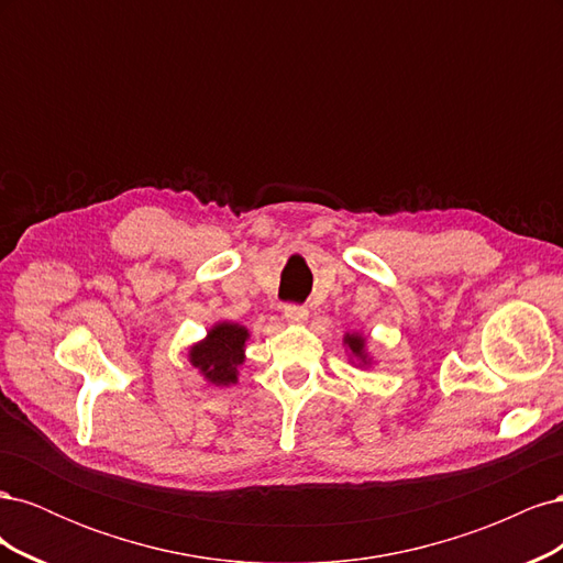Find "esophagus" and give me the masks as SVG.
Here are the masks:
<instances>
[{
	"mask_svg": "<svg viewBox=\"0 0 563 563\" xmlns=\"http://www.w3.org/2000/svg\"><path fill=\"white\" fill-rule=\"evenodd\" d=\"M284 317L288 321L300 323V321L308 319V308H302V305H296V302H288V305H284Z\"/></svg>",
	"mask_w": 563,
	"mask_h": 563,
	"instance_id": "34e87169",
	"label": "esophagus"
}]
</instances>
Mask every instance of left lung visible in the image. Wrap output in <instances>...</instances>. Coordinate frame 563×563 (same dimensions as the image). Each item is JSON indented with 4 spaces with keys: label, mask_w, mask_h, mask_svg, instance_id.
Masks as SVG:
<instances>
[{
    "label": "left lung",
    "mask_w": 563,
    "mask_h": 563,
    "mask_svg": "<svg viewBox=\"0 0 563 563\" xmlns=\"http://www.w3.org/2000/svg\"><path fill=\"white\" fill-rule=\"evenodd\" d=\"M345 345L352 350V354L356 360H362V364H368V356H366V338L356 335V333H347L345 335Z\"/></svg>",
    "instance_id": "1"
}]
</instances>
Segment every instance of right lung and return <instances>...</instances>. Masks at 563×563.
Segmentation results:
<instances>
[{
	"label": "right lung",
	"instance_id": "right-lung-1",
	"mask_svg": "<svg viewBox=\"0 0 563 563\" xmlns=\"http://www.w3.org/2000/svg\"><path fill=\"white\" fill-rule=\"evenodd\" d=\"M246 338L249 331L240 323L220 321L201 343L190 347V362L211 385H234L240 373L236 368L244 364Z\"/></svg>",
	"mask_w": 563,
	"mask_h": 563
}]
</instances>
